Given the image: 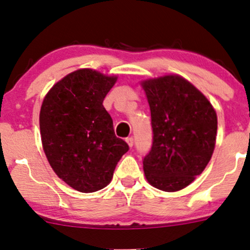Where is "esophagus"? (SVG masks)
<instances>
[{"label": "esophagus", "mask_w": 250, "mask_h": 250, "mask_svg": "<svg viewBox=\"0 0 250 250\" xmlns=\"http://www.w3.org/2000/svg\"><path fill=\"white\" fill-rule=\"evenodd\" d=\"M126 142H127V145L132 148L133 145H134V139H133L132 136H129V138H126Z\"/></svg>", "instance_id": "1"}]
</instances>
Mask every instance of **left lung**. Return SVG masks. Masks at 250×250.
Returning a JSON list of instances; mask_svg holds the SVG:
<instances>
[{
    "mask_svg": "<svg viewBox=\"0 0 250 250\" xmlns=\"http://www.w3.org/2000/svg\"><path fill=\"white\" fill-rule=\"evenodd\" d=\"M142 87L153 134L143 170L152 187L179 191L209 163L216 141V112L201 92L177 75L145 81Z\"/></svg>",
    "mask_w": 250,
    "mask_h": 250,
    "instance_id": "left-lung-1",
    "label": "left lung"
}]
</instances>
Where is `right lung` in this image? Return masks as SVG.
Masks as SVG:
<instances>
[{"label":"right lung","mask_w":250,"mask_h":250,"mask_svg":"<svg viewBox=\"0 0 250 250\" xmlns=\"http://www.w3.org/2000/svg\"><path fill=\"white\" fill-rule=\"evenodd\" d=\"M116 80L92 69L76 70L51 88L41 107L46 158L57 175L81 192L107 187L129 149L115 135L112 119L102 104Z\"/></svg>","instance_id":"add662e5"}]
</instances>
